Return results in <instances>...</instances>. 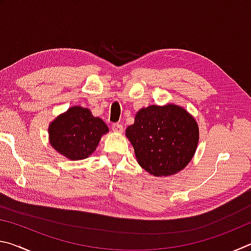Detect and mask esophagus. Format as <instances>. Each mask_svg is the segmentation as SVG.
Masks as SVG:
<instances>
[{"label":"esophagus","mask_w":251,"mask_h":251,"mask_svg":"<svg viewBox=\"0 0 251 251\" xmlns=\"http://www.w3.org/2000/svg\"><path fill=\"white\" fill-rule=\"evenodd\" d=\"M112 129H113V131H115V133H122L123 125L120 124V123H114V124L112 125Z\"/></svg>","instance_id":"1"}]
</instances>
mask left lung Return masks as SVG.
Segmentation results:
<instances>
[{"instance_id":"left-lung-1","label":"left lung","mask_w":251,"mask_h":251,"mask_svg":"<svg viewBox=\"0 0 251 251\" xmlns=\"http://www.w3.org/2000/svg\"><path fill=\"white\" fill-rule=\"evenodd\" d=\"M126 137L141 167L155 177L171 176L184 169L199 141L195 118L175 104L151 105L139 109Z\"/></svg>"}]
</instances>
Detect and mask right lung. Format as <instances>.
<instances>
[{"label":"right lung","mask_w":251,"mask_h":251,"mask_svg":"<svg viewBox=\"0 0 251 251\" xmlns=\"http://www.w3.org/2000/svg\"><path fill=\"white\" fill-rule=\"evenodd\" d=\"M108 127L91 110L73 106L49 126L50 144L67 159L79 160L92 155Z\"/></svg>","instance_id":"add662e5"}]
</instances>
